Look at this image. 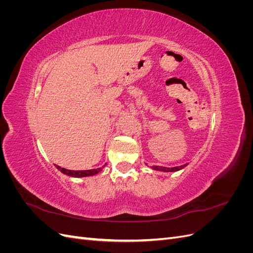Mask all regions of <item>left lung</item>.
Returning a JSON list of instances; mask_svg holds the SVG:
<instances>
[{"label": "left lung", "mask_w": 253, "mask_h": 253, "mask_svg": "<svg viewBox=\"0 0 253 253\" xmlns=\"http://www.w3.org/2000/svg\"><path fill=\"white\" fill-rule=\"evenodd\" d=\"M186 166H188V164H185V165H182V166H178V167H173V168L153 166V167H151V169L155 170V171H160V172H176V171H179V170L183 169V168H185Z\"/></svg>", "instance_id": "left-lung-1"}]
</instances>
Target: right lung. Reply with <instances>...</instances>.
<instances>
[{"instance_id":"add662e5","label":"right lung","mask_w":253,"mask_h":253,"mask_svg":"<svg viewBox=\"0 0 253 253\" xmlns=\"http://www.w3.org/2000/svg\"><path fill=\"white\" fill-rule=\"evenodd\" d=\"M56 166V165H55ZM105 167V165L102 167V168H97V169H90V170H82V171H74V170H67V169H64V168H61L59 166H56L57 169L62 172L63 174L67 175V176H71V177H77V178H80V177H88V176H93V175H96L98 174L99 172H101L103 168Z\"/></svg>"}]
</instances>
